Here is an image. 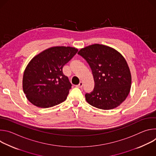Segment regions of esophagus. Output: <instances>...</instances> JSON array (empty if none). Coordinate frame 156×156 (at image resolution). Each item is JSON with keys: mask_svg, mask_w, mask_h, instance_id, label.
<instances>
[{"mask_svg": "<svg viewBox=\"0 0 156 156\" xmlns=\"http://www.w3.org/2000/svg\"><path fill=\"white\" fill-rule=\"evenodd\" d=\"M83 82H82V81H81V82L79 83V84L76 85V86L77 87H79V88H81V87H83Z\"/></svg>", "mask_w": 156, "mask_h": 156, "instance_id": "34e87169", "label": "esophagus"}]
</instances>
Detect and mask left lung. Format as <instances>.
<instances>
[{"instance_id":"1","label":"left lung","mask_w":156,"mask_h":156,"mask_svg":"<svg viewBox=\"0 0 156 156\" xmlns=\"http://www.w3.org/2000/svg\"><path fill=\"white\" fill-rule=\"evenodd\" d=\"M78 54L92 70L94 90L86 93V101L93 107L110 110L120 105L128 96L131 83L128 65L115 49L95 44L81 49Z\"/></svg>"}]
</instances>
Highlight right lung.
Here are the masks:
<instances>
[{
	"label": "right lung",
	"instance_id": "obj_1",
	"mask_svg": "<svg viewBox=\"0 0 156 156\" xmlns=\"http://www.w3.org/2000/svg\"><path fill=\"white\" fill-rule=\"evenodd\" d=\"M78 51L72 47H52L31 59L23 77V90L31 103L49 108L66 100L72 84L62 69Z\"/></svg>",
	"mask_w": 156,
	"mask_h": 156
}]
</instances>
